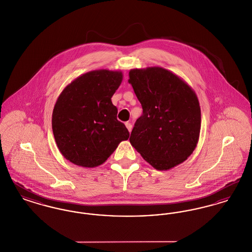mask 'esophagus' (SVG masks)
I'll list each match as a JSON object with an SVG mask.
<instances>
[{"label":"esophagus","instance_id":"esophagus-1","mask_svg":"<svg viewBox=\"0 0 252 252\" xmlns=\"http://www.w3.org/2000/svg\"><path fill=\"white\" fill-rule=\"evenodd\" d=\"M126 128H127L128 131L131 132L132 125L130 123H126Z\"/></svg>","mask_w":252,"mask_h":252}]
</instances>
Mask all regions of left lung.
Instances as JSON below:
<instances>
[{
	"instance_id": "obj_1",
	"label": "left lung",
	"mask_w": 252,
	"mask_h": 252,
	"mask_svg": "<svg viewBox=\"0 0 252 252\" xmlns=\"http://www.w3.org/2000/svg\"><path fill=\"white\" fill-rule=\"evenodd\" d=\"M128 83L143 107L129 142L150 165L167 171L186 160L199 140L201 111L195 92L161 67L132 69Z\"/></svg>"
}]
</instances>
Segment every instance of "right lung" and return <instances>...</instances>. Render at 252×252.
Instances as JSON below:
<instances>
[{"mask_svg": "<svg viewBox=\"0 0 252 252\" xmlns=\"http://www.w3.org/2000/svg\"><path fill=\"white\" fill-rule=\"evenodd\" d=\"M122 80L121 71L95 70L79 75L61 92L52 128L60 153L73 164L97 167L129 138L111 102Z\"/></svg>", "mask_w": 252, "mask_h": 252, "instance_id": "right-lung-1", "label": "right lung"}]
</instances>
